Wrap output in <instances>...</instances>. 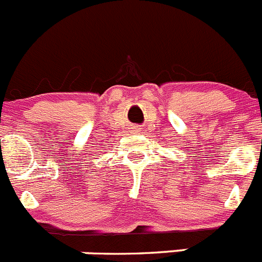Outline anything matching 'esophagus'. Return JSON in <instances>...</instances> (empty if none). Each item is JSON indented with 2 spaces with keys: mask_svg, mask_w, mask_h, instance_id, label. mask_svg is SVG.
Returning <instances> with one entry per match:
<instances>
[{
  "mask_svg": "<svg viewBox=\"0 0 262 262\" xmlns=\"http://www.w3.org/2000/svg\"><path fill=\"white\" fill-rule=\"evenodd\" d=\"M136 129H137V128H136Z\"/></svg>",
  "mask_w": 262,
  "mask_h": 262,
  "instance_id": "esophagus-1",
  "label": "esophagus"
}]
</instances>
